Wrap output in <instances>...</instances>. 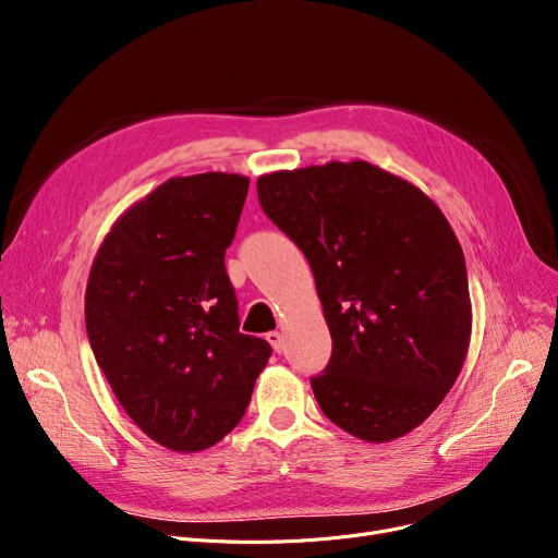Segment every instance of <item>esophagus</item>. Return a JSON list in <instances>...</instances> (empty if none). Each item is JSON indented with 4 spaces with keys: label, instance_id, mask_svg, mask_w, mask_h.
I'll list each match as a JSON object with an SVG mask.
<instances>
[{
    "label": "esophagus",
    "instance_id": "34e87169",
    "mask_svg": "<svg viewBox=\"0 0 558 558\" xmlns=\"http://www.w3.org/2000/svg\"><path fill=\"white\" fill-rule=\"evenodd\" d=\"M267 341L271 343V348L276 350V353H282L284 339H282V335H280V332H269V335H267Z\"/></svg>",
    "mask_w": 558,
    "mask_h": 558
}]
</instances>
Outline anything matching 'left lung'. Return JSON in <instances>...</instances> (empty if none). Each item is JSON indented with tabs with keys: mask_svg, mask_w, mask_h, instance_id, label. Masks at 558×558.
Segmentation results:
<instances>
[{
	"mask_svg": "<svg viewBox=\"0 0 558 558\" xmlns=\"http://www.w3.org/2000/svg\"><path fill=\"white\" fill-rule=\"evenodd\" d=\"M267 215L307 257L332 337L312 377L335 425L368 444L418 427L471 343L463 251L436 203L364 160L257 179Z\"/></svg>",
	"mask_w": 558,
	"mask_h": 558,
	"instance_id": "left-lung-1",
	"label": "left lung"
}]
</instances>
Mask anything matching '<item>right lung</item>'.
Returning <instances> with one entry per match:
<instances>
[{"label":"right lung","instance_id":"obj_1","mask_svg":"<svg viewBox=\"0 0 558 558\" xmlns=\"http://www.w3.org/2000/svg\"><path fill=\"white\" fill-rule=\"evenodd\" d=\"M246 192L240 173L169 179L114 221L87 278L95 360L133 423L173 452L221 441L271 357L240 332L223 264Z\"/></svg>","mask_w":558,"mask_h":558}]
</instances>
